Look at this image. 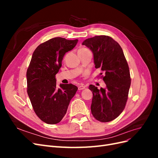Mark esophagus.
Listing matches in <instances>:
<instances>
[{"instance_id": "esophagus-1", "label": "esophagus", "mask_w": 158, "mask_h": 158, "mask_svg": "<svg viewBox=\"0 0 158 158\" xmlns=\"http://www.w3.org/2000/svg\"><path fill=\"white\" fill-rule=\"evenodd\" d=\"M85 88V86H84V85H79L78 86L79 90H82V89H84Z\"/></svg>"}]
</instances>
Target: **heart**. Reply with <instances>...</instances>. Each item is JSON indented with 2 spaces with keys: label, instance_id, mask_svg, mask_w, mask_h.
I'll list each match as a JSON object with an SVG mask.
<instances>
[{
  "label": "heart",
  "instance_id": "b5f03b06",
  "mask_svg": "<svg viewBox=\"0 0 158 158\" xmlns=\"http://www.w3.org/2000/svg\"><path fill=\"white\" fill-rule=\"evenodd\" d=\"M89 51V50L88 49H86V48H84V47H82V48H80L78 50V52H85V51Z\"/></svg>",
  "mask_w": 158,
  "mask_h": 158
}]
</instances>
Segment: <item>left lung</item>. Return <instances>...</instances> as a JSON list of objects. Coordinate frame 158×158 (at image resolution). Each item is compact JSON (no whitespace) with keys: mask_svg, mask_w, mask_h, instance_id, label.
I'll return each instance as SVG.
<instances>
[{"mask_svg":"<svg viewBox=\"0 0 158 158\" xmlns=\"http://www.w3.org/2000/svg\"><path fill=\"white\" fill-rule=\"evenodd\" d=\"M82 45L92 51L95 67L104 72L106 84L100 89L89 85L93 94L91 111L100 122L111 121L123 112L128 99L131 79L127 61L121 46L111 37L95 36L84 40Z\"/></svg>","mask_w":158,"mask_h":158,"instance_id":"8db88e82","label":"left lung"}]
</instances>
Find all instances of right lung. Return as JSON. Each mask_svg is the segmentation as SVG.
I'll use <instances>...</instances> for the list:
<instances>
[{"mask_svg": "<svg viewBox=\"0 0 158 158\" xmlns=\"http://www.w3.org/2000/svg\"><path fill=\"white\" fill-rule=\"evenodd\" d=\"M78 41L52 38L40 44L32 55L26 73L27 92L35 114L47 124L54 125L63 119L78 89L72 84H60L57 88L55 78L65 53Z\"/></svg>", "mask_w": 158, "mask_h": 158, "instance_id": "add662e5", "label": "right lung"}]
</instances>
